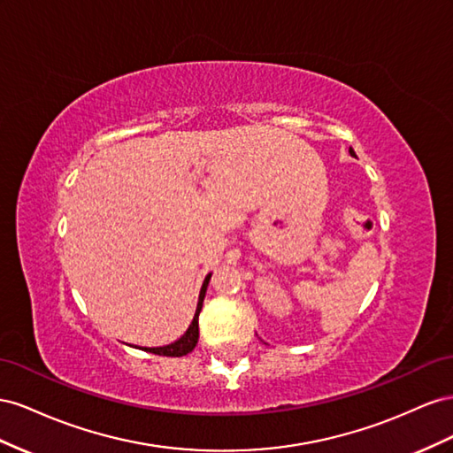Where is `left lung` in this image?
Returning a JSON list of instances; mask_svg holds the SVG:
<instances>
[{"label": "left lung", "mask_w": 453, "mask_h": 453, "mask_svg": "<svg viewBox=\"0 0 453 453\" xmlns=\"http://www.w3.org/2000/svg\"><path fill=\"white\" fill-rule=\"evenodd\" d=\"M349 153H351V155H355V151H353V150H351V148H349Z\"/></svg>", "instance_id": "left-lung-1"}]
</instances>
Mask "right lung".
<instances>
[{
	"label": "right lung",
	"mask_w": 453,
	"mask_h": 453,
	"mask_svg": "<svg viewBox=\"0 0 453 453\" xmlns=\"http://www.w3.org/2000/svg\"><path fill=\"white\" fill-rule=\"evenodd\" d=\"M209 280H211V273L204 277V282H203L201 292H199V303H197V309H196V317H193L191 325H189V328L186 330L182 338L176 340L171 345H165V347H142L144 351H150L153 355H161V357H184V355L191 353L193 349H196L197 340H199V313L203 309V300H204V294H206V287H209Z\"/></svg>",
	"instance_id": "obj_1"
}]
</instances>
